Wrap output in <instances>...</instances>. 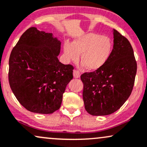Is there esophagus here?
Returning a JSON list of instances; mask_svg holds the SVG:
<instances>
[{"label": "esophagus", "mask_w": 147, "mask_h": 147, "mask_svg": "<svg viewBox=\"0 0 147 147\" xmlns=\"http://www.w3.org/2000/svg\"><path fill=\"white\" fill-rule=\"evenodd\" d=\"M73 76H74V77H75V78H79V77H80V76H81L80 72H79V71H77V70H75L73 71Z\"/></svg>", "instance_id": "esophagus-1"}]
</instances>
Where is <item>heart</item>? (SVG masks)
I'll return each instance as SVG.
<instances>
[{
    "label": "heart",
    "mask_w": 147,
    "mask_h": 147,
    "mask_svg": "<svg viewBox=\"0 0 147 147\" xmlns=\"http://www.w3.org/2000/svg\"><path fill=\"white\" fill-rule=\"evenodd\" d=\"M112 45L105 36L89 33L79 37L70 43L64 44L63 50L67 59L76 61L81 54V61L86 68L95 70L103 66L112 52Z\"/></svg>",
    "instance_id": "obj_1"
}]
</instances>
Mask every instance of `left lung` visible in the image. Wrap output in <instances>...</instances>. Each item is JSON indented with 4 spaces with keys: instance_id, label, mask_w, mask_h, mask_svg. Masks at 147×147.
<instances>
[{
    "instance_id": "1",
    "label": "left lung",
    "mask_w": 147,
    "mask_h": 147,
    "mask_svg": "<svg viewBox=\"0 0 147 147\" xmlns=\"http://www.w3.org/2000/svg\"><path fill=\"white\" fill-rule=\"evenodd\" d=\"M136 72L133 48L114 29V47L105 64L81 75L86 110L92 116H106L121 108L131 94Z\"/></svg>"
}]
</instances>
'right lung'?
<instances>
[{"label":"right lung","mask_w":147,"mask_h":147,"mask_svg":"<svg viewBox=\"0 0 147 147\" xmlns=\"http://www.w3.org/2000/svg\"><path fill=\"white\" fill-rule=\"evenodd\" d=\"M60 49L61 42L52 33L34 26L21 35L12 49L9 83L17 100L30 112L52 114L61 106L74 66L59 61Z\"/></svg>","instance_id":"right-lung-1"}]
</instances>
